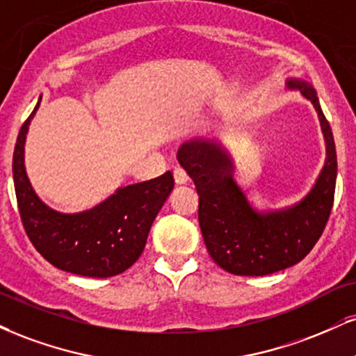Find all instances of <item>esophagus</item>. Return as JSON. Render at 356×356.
Returning <instances> with one entry per match:
<instances>
[{
  "mask_svg": "<svg viewBox=\"0 0 356 356\" xmlns=\"http://www.w3.org/2000/svg\"><path fill=\"white\" fill-rule=\"evenodd\" d=\"M174 179L177 186H186L189 182V175L186 174V170L181 169V167H175L174 169Z\"/></svg>",
  "mask_w": 356,
  "mask_h": 356,
  "instance_id": "1",
  "label": "esophagus"
}]
</instances>
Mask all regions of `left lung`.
Segmentation results:
<instances>
[{"mask_svg": "<svg viewBox=\"0 0 356 356\" xmlns=\"http://www.w3.org/2000/svg\"><path fill=\"white\" fill-rule=\"evenodd\" d=\"M314 104L325 139V164L308 194L275 211H259L235 182V162L219 140H192L179 149L177 161L195 184L199 224L209 254L234 275L262 277L298 264L314 248L332 212L337 182V151L330 124L314 86L289 78Z\"/></svg>", "mask_w": 356, "mask_h": 356, "instance_id": "obj_1", "label": "left lung"}]
</instances>
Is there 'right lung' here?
<instances>
[{
  "mask_svg": "<svg viewBox=\"0 0 356 356\" xmlns=\"http://www.w3.org/2000/svg\"><path fill=\"white\" fill-rule=\"evenodd\" d=\"M36 108L21 127L13 154V179L21 220L34 248L56 268L108 278L122 273L143 254L154 219L174 189L172 172L119 187L83 212L66 213L44 204L29 182L24 145Z\"/></svg>",
  "mask_w": 356,
  "mask_h": 356,
  "instance_id": "right-lung-1",
  "label": "right lung"
}]
</instances>
